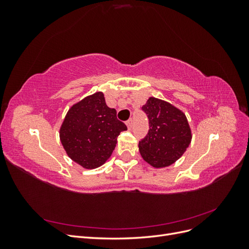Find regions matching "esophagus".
Wrapping results in <instances>:
<instances>
[{
    "instance_id": "1",
    "label": "esophagus",
    "mask_w": 249,
    "mask_h": 249,
    "mask_svg": "<svg viewBox=\"0 0 249 249\" xmlns=\"http://www.w3.org/2000/svg\"><path fill=\"white\" fill-rule=\"evenodd\" d=\"M125 124H126V126H127V129L131 130L132 124H133V120H132V119H129V120H127V122L125 123Z\"/></svg>"
}]
</instances>
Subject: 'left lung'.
<instances>
[{"mask_svg":"<svg viewBox=\"0 0 249 249\" xmlns=\"http://www.w3.org/2000/svg\"><path fill=\"white\" fill-rule=\"evenodd\" d=\"M142 110L148 116L149 131L139 142V153L154 168L168 167L184 155L192 140L188 119L182 110L154 96Z\"/></svg>","mask_w":249,"mask_h":249,"instance_id":"obj_1","label":"left lung"}]
</instances>
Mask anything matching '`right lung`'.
Here are the masks:
<instances>
[{"instance_id": "right-lung-1", "label": "right lung", "mask_w": 249, "mask_h": 249, "mask_svg": "<svg viewBox=\"0 0 249 249\" xmlns=\"http://www.w3.org/2000/svg\"><path fill=\"white\" fill-rule=\"evenodd\" d=\"M126 126L116 110L106 105L102 91L85 96L67 111L59 130L60 141L71 159L85 169L102 166L114 150Z\"/></svg>"}]
</instances>
